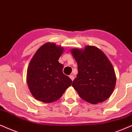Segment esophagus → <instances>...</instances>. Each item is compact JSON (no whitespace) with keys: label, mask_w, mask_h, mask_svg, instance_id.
<instances>
[{"label":"esophagus","mask_w":132,"mask_h":132,"mask_svg":"<svg viewBox=\"0 0 132 132\" xmlns=\"http://www.w3.org/2000/svg\"><path fill=\"white\" fill-rule=\"evenodd\" d=\"M69 78L71 79L72 81H73V80H74V77H73L72 75H69Z\"/></svg>","instance_id":"1"}]
</instances>
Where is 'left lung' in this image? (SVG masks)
<instances>
[{"label": "left lung", "instance_id": "left-lung-1", "mask_svg": "<svg viewBox=\"0 0 132 132\" xmlns=\"http://www.w3.org/2000/svg\"><path fill=\"white\" fill-rule=\"evenodd\" d=\"M78 64L72 86L82 100L91 104L106 100L113 92L116 76L113 66L100 49L87 46L84 50L71 51Z\"/></svg>", "mask_w": 132, "mask_h": 132}]
</instances>
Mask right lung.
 Masks as SVG:
<instances>
[{
    "instance_id": "1",
    "label": "right lung",
    "mask_w": 132,
    "mask_h": 132,
    "mask_svg": "<svg viewBox=\"0 0 132 132\" xmlns=\"http://www.w3.org/2000/svg\"><path fill=\"white\" fill-rule=\"evenodd\" d=\"M63 48L47 43L36 52L27 71V83L33 96L44 103L59 100L72 81L63 73L64 66L59 62Z\"/></svg>"
}]
</instances>
